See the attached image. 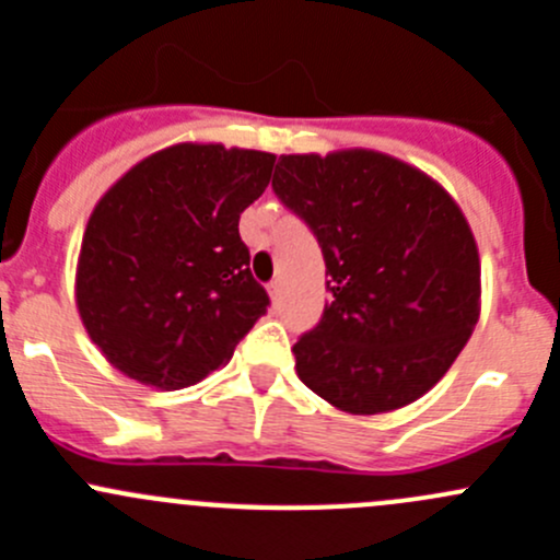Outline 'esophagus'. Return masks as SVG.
<instances>
[{
  "label": "esophagus",
  "mask_w": 560,
  "mask_h": 560,
  "mask_svg": "<svg viewBox=\"0 0 560 560\" xmlns=\"http://www.w3.org/2000/svg\"><path fill=\"white\" fill-rule=\"evenodd\" d=\"M268 292H270V298H273V303H279V301H281V281H279V279L270 281Z\"/></svg>",
  "instance_id": "esophagus-1"
}]
</instances>
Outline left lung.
Returning <instances> with one entry per match:
<instances>
[{
    "instance_id": "obj_1",
    "label": "left lung",
    "mask_w": 560,
    "mask_h": 560,
    "mask_svg": "<svg viewBox=\"0 0 560 560\" xmlns=\"http://www.w3.org/2000/svg\"><path fill=\"white\" fill-rule=\"evenodd\" d=\"M270 186L325 257L330 303L292 347L303 385L352 415L428 393L479 319V254L453 197L376 151L281 156Z\"/></svg>"
}]
</instances>
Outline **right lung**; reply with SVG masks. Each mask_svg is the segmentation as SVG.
<instances>
[{
  "label": "right lung",
  "mask_w": 560,
  "mask_h": 560,
  "mask_svg": "<svg viewBox=\"0 0 560 560\" xmlns=\"http://www.w3.org/2000/svg\"><path fill=\"white\" fill-rule=\"evenodd\" d=\"M273 162L265 151L171 145L97 202L78 259V312L129 380L195 385L268 312L238 219L265 191Z\"/></svg>",
  "instance_id": "1"
}]
</instances>
